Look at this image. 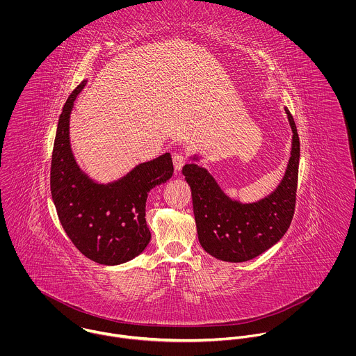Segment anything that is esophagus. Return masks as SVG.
Segmentation results:
<instances>
[{
  "label": "esophagus",
  "instance_id": "obj_1",
  "mask_svg": "<svg viewBox=\"0 0 356 356\" xmlns=\"http://www.w3.org/2000/svg\"><path fill=\"white\" fill-rule=\"evenodd\" d=\"M172 163H174V168L179 171L188 163V157L185 153L177 152L172 156Z\"/></svg>",
  "mask_w": 356,
  "mask_h": 356
}]
</instances>
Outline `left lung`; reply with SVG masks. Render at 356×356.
Masks as SVG:
<instances>
[{
  "label": "left lung",
  "instance_id": "1",
  "mask_svg": "<svg viewBox=\"0 0 356 356\" xmlns=\"http://www.w3.org/2000/svg\"><path fill=\"white\" fill-rule=\"evenodd\" d=\"M293 140L286 172L278 188L257 203L229 199L208 171L192 163L182 174L192 189L199 241L207 254L225 261H247L277 244L291 226L298 191L300 141L289 109Z\"/></svg>",
  "mask_w": 356,
  "mask_h": 356
}]
</instances>
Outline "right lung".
Listing matches in <instances>:
<instances>
[{
  "label": "right lung",
  "instance_id": "add662e5",
  "mask_svg": "<svg viewBox=\"0 0 356 356\" xmlns=\"http://www.w3.org/2000/svg\"><path fill=\"white\" fill-rule=\"evenodd\" d=\"M83 81L58 119L51 165V192L60 223L78 251L113 266L141 254L151 241L145 220L148 192L174 172L170 153L141 163L116 182L100 185L78 167L70 145V113Z\"/></svg>",
  "mask_w": 356,
  "mask_h": 356
}]
</instances>
